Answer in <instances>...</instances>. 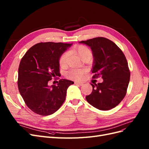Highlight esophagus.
I'll list each match as a JSON object with an SVG mask.
<instances>
[{
    "mask_svg": "<svg viewBox=\"0 0 149 149\" xmlns=\"http://www.w3.org/2000/svg\"><path fill=\"white\" fill-rule=\"evenodd\" d=\"M75 84H78V85H79V86L83 85V83H81V82H75Z\"/></svg>",
    "mask_w": 149,
    "mask_h": 149,
    "instance_id": "1",
    "label": "esophagus"
}]
</instances>
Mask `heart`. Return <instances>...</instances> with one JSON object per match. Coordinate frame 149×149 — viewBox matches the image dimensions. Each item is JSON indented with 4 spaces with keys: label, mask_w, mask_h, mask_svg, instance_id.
Wrapping results in <instances>:
<instances>
[{
    "label": "heart",
    "mask_w": 149,
    "mask_h": 149,
    "mask_svg": "<svg viewBox=\"0 0 149 149\" xmlns=\"http://www.w3.org/2000/svg\"><path fill=\"white\" fill-rule=\"evenodd\" d=\"M73 52L76 56H78L81 60L86 58H91L92 56V53L91 50H90L87 47L83 46V45H79L76 48H75L73 49ZM68 57V53L67 52L64 53L61 56L59 60V63L61 67L64 68L67 65ZM83 73H84L83 70H72L68 73V76L69 78L71 79H73L75 80H79L80 79H81V78L83 77Z\"/></svg>",
    "instance_id": "heart-1"
}]
</instances>
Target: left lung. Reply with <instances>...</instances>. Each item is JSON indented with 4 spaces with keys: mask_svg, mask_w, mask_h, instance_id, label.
Here are the masks:
<instances>
[{
    "mask_svg": "<svg viewBox=\"0 0 149 149\" xmlns=\"http://www.w3.org/2000/svg\"><path fill=\"white\" fill-rule=\"evenodd\" d=\"M91 48L93 56V78L102 76L101 83L91 84L93 91L86 96L87 101L101 111L118 106L125 96L130 81V71L125 56L111 40L97 37L81 41Z\"/></svg>",
    "mask_w": 149,
    "mask_h": 149,
    "instance_id": "1",
    "label": "left lung"
}]
</instances>
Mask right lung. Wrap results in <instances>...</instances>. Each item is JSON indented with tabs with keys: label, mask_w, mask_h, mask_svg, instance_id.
<instances>
[{
	"label": "right lung",
	"mask_w": 149,
	"mask_h": 149,
	"mask_svg": "<svg viewBox=\"0 0 149 149\" xmlns=\"http://www.w3.org/2000/svg\"><path fill=\"white\" fill-rule=\"evenodd\" d=\"M72 43H39L31 47L20 61L18 72V88L22 98L35 113L51 115L64 102L67 89L74 82L60 79L48 85L52 78L59 76V60Z\"/></svg>",
	"instance_id": "obj_1"
}]
</instances>
